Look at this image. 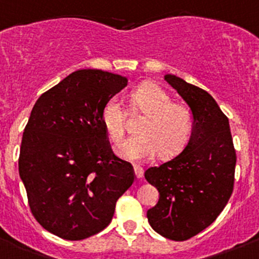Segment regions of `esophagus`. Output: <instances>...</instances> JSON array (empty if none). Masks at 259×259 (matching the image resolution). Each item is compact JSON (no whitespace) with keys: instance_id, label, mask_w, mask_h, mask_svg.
Listing matches in <instances>:
<instances>
[{"instance_id":"34e87169","label":"esophagus","mask_w":259,"mask_h":259,"mask_svg":"<svg viewBox=\"0 0 259 259\" xmlns=\"http://www.w3.org/2000/svg\"><path fill=\"white\" fill-rule=\"evenodd\" d=\"M134 170H135V174H136L137 179H141L142 177H144V168H142V166H140V165H135Z\"/></svg>"}]
</instances>
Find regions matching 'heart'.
<instances>
[{
    "label": "heart",
    "mask_w": 259,
    "mask_h": 259,
    "mask_svg": "<svg viewBox=\"0 0 259 259\" xmlns=\"http://www.w3.org/2000/svg\"><path fill=\"white\" fill-rule=\"evenodd\" d=\"M131 108L145 115L131 139L123 142L117 152L128 160H146L156 152L171 157L184 149L193 131L194 115L183 103L173 98L154 82H145L131 93ZM102 122L108 136L115 145L125 135V112L119 100L112 98L102 110Z\"/></svg>",
    "instance_id": "1"
}]
</instances>
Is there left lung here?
Instances as JSON below:
<instances>
[{
  "instance_id": "1",
  "label": "left lung",
  "mask_w": 259,
  "mask_h": 259,
  "mask_svg": "<svg viewBox=\"0 0 259 259\" xmlns=\"http://www.w3.org/2000/svg\"><path fill=\"white\" fill-rule=\"evenodd\" d=\"M165 80L189 105L194 124L183 152L145 171L160 194L147 219L160 235L183 242L210 226L226 206L234 189L236 154L228 117L207 91L174 75Z\"/></svg>"
}]
</instances>
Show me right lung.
<instances>
[{"mask_svg":"<svg viewBox=\"0 0 259 259\" xmlns=\"http://www.w3.org/2000/svg\"><path fill=\"white\" fill-rule=\"evenodd\" d=\"M125 86L115 73L78 70L40 95L25 125L19 173L31 213L66 240L104 230L136 178L102 122L105 103Z\"/></svg>","mask_w":259,"mask_h":259,"instance_id":"right-lung-1","label":"right lung"}]
</instances>
